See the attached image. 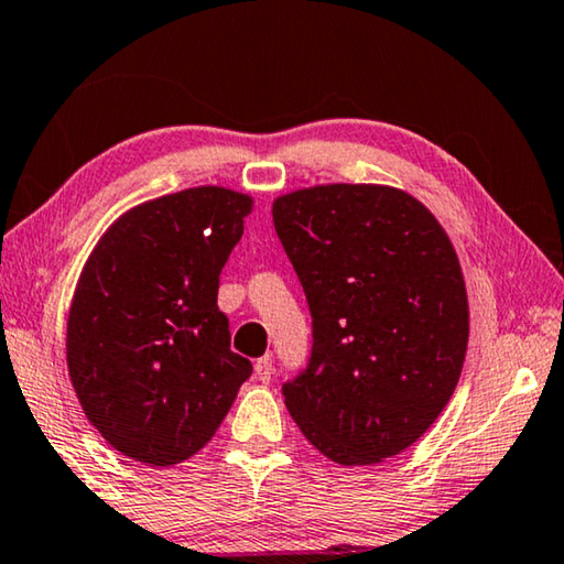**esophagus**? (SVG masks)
<instances>
[{
    "instance_id": "obj_1",
    "label": "esophagus",
    "mask_w": 564,
    "mask_h": 564,
    "mask_svg": "<svg viewBox=\"0 0 564 564\" xmlns=\"http://www.w3.org/2000/svg\"><path fill=\"white\" fill-rule=\"evenodd\" d=\"M256 378H259L261 383H269L273 378V360L269 356L256 360Z\"/></svg>"
}]
</instances>
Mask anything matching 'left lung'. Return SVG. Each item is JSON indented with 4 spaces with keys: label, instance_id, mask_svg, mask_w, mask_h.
Wrapping results in <instances>:
<instances>
[{
    "label": "left lung",
    "instance_id": "obj_1",
    "mask_svg": "<svg viewBox=\"0 0 564 564\" xmlns=\"http://www.w3.org/2000/svg\"><path fill=\"white\" fill-rule=\"evenodd\" d=\"M273 226L313 318L285 408L340 465L398 455L443 413L463 370L470 321L451 238L405 191L366 184L275 198Z\"/></svg>",
    "mask_w": 564,
    "mask_h": 564
}]
</instances>
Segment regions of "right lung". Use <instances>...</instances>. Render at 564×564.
<instances>
[{
  "label": "right lung",
  "mask_w": 564,
  "mask_h": 564,
  "mask_svg": "<svg viewBox=\"0 0 564 564\" xmlns=\"http://www.w3.org/2000/svg\"><path fill=\"white\" fill-rule=\"evenodd\" d=\"M251 198L218 186L147 202L94 248L66 323L76 398L111 447L147 465L212 441L251 360L231 350L218 275Z\"/></svg>",
  "instance_id": "right-lung-1"
}]
</instances>
